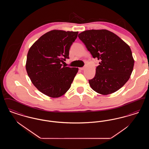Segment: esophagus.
Listing matches in <instances>:
<instances>
[{
	"label": "esophagus",
	"instance_id": "obj_1",
	"mask_svg": "<svg viewBox=\"0 0 149 149\" xmlns=\"http://www.w3.org/2000/svg\"><path fill=\"white\" fill-rule=\"evenodd\" d=\"M79 69H80V70H84V69H85V68H84V67L80 68H79Z\"/></svg>",
	"mask_w": 149,
	"mask_h": 149
}]
</instances>
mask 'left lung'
Masks as SVG:
<instances>
[{
  "instance_id": "8db88e82",
  "label": "left lung",
  "mask_w": 149,
  "mask_h": 149,
  "mask_svg": "<svg viewBox=\"0 0 149 149\" xmlns=\"http://www.w3.org/2000/svg\"><path fill=\"white\" fill-rule=\"evenodd\" d=\"M78 37L93 58L101 61L95 77L89 80L93 90L107 95L120 89L130 78L134 66L130 46L106 29L86 30Z\"/></svg>"
}]
</instances>
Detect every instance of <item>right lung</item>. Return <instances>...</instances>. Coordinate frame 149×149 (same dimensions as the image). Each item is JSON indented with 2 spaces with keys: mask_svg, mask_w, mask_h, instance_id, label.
<instances>
[{
  "mask_svg": "<svg viewBox=\"0 0 149 149\" xmlns=\"http://www.w3.org/2000/svg\"><path fill=\"white\" fill-rule=\"evenodd\" d=\"M78 32L52 30L42 36L30 47L26 65L33 84L43 94L58 98L70 88L78 68L65 67L69 50Z\"/></svg>",
  "mask_w": 149,
  "mask_h": 149,
  "instance_id": "1",
  "label": "right lung"
}]
</instances>
